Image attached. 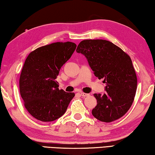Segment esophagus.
<instances>
[{
	"label": "esophagus",
	"instance_id": "obj_1",
	"mask_svg": "<svg viewBox=\"0 0 155 155\" xmlns=\"http://www.w3.org/2000/svg\"><path fill=\"white\" fill-rule=\"evenodd\" d=\"M80 95L81 96H83V97H86V96H88V94H85V93H83V92H81L80 93Z\"/></svg>",
	"mask_w": 155,
	"mask_h": 155
}]
</instances>
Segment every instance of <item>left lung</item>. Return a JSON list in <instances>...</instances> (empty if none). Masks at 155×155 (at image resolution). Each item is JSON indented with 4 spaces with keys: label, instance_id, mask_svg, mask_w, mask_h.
Wrapping results in <instances>:
<instances>
[{
    "label": "left lung",
    "instance_id": "obj_1",
    "mask_svg": "<svg viewBox=\"0 0 155 155\" xmlns=\"http://www.w3.org/2000/svg\"><path fill=\"white\" fill-rule=\"evenodd\" d=\"M77 52L86 57L94 75L106 83L105 93L94 94L97 105L92 115L104 122L120 118L132 105L137 90V76L130 57L104 40H83Z\"/></svg>",
    "mask_w": 155,
    "mask_h": 155
}]
</instances>
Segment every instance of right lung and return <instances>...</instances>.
Wrapping results in <instances>:
<instances>
[{
    "instance_id": "right-lung-1",
    "label": "right lung",
    "mask_w": 155,
    "mask_h": 155,
    "mask_svg": "<svg viewBox=\"0 0 155 155\" xmlns=\"http://www.w3.org/2000/svg\"><path fill=\"white\" fill-rule=\"evenodd\" d=\"M76 47L70 41L52 43L35 49L26 59L20 92L25 108L37 120L52 122L59 118L74 98V93L59 90L56 78Z\"/></svg>"
}]
</instances>
